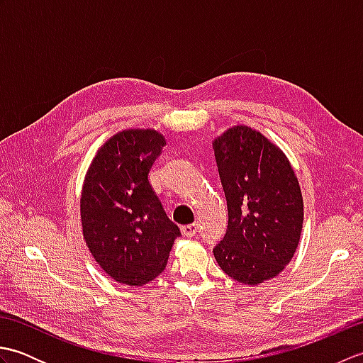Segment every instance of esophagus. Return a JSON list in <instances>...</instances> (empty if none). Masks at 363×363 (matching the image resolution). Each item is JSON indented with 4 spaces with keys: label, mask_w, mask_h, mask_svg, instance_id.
<instances>
[{
    "label": "esophagus",
    "mask_w": 363,
    "mask_h": 363,
    "mask_svg": "<svg viewBox=\"0 0 363 363\" xmlns=\"http://www.w3.org/2000/svg\"><path fill=\"white\" fill-rule=\"evenodd\" d=\"M181 230L186 237H194L196 234V230H198V225H196V223H190V225H184L181 228Z\"/></svg>",
    "instance_id": "1"
}]
</instances>
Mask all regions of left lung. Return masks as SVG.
<instances>
[{"label":"left lung","mask_w":363,"mask_h":363,"mask_svg":"<svg viewBox=\"0 0 363 363\" xmlns=\"http://www.w3.org/2000/svg\"><path fill=\"white\" fill-rule=\"evenodd\" d=\"M228 203V230L213 248L234 281L259 285L279 274L295 254L304 221L301 187L279 146L245 125L212 142Z\"/></svg>","instance_id":"obj_1"}]
</instances>
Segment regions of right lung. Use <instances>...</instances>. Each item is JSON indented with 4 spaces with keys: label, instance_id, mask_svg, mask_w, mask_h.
<instances>
[{
    "label": "right lung",
    "instance_id": "obj_1",
    "mask_svg": "<svg viewBox=\"0 0 363 363\" xmlns=\"http://www.w3.org/2000/svg\"><path fill=\"white\" fill-rule=\"evenodd\" d=\"M165 143L156 129L120 130L99 146L84 177V240L104 273L129 287L164 272L181 235L148 181Z\"/></svg>",
    "mask_w": 363,
    "mask_h": 363
}]
</instances>
